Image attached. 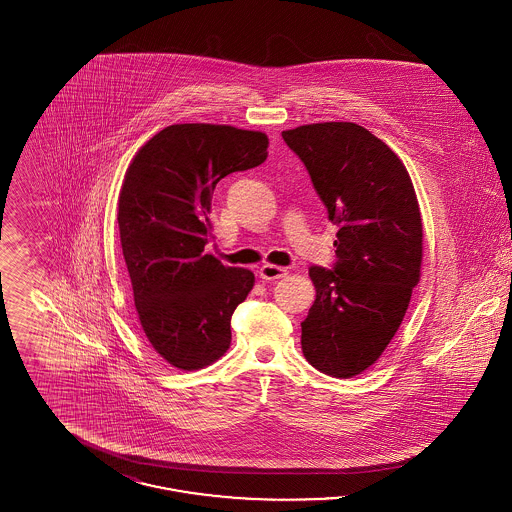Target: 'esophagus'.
I'll list each match as a JSON object with an SVG mask.
<instances>
[{
	"instance_id": "34e87169",
	"label": "esophagus",
	"mask_w": 512,
	"mask_h": 512,
	"mask_svg": "<svg viewBox=\"0 0 512 512\" xmlns=\"http://www.w3.org/2000/svg\"><path fill=\"white\" fill-rule=\"evenodd\" d=\"M288 274V270L284 267H276V265H263L259 268V278L272 282V280H278V278H284Z\"/></svg>"
}]
</instances>
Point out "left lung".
<instances>
[{"mask_svg":"<svg viewBox=\"0 0 512 512\" xmlns=\"http://www.w3.org/2000/svg\"><path fill=\"white\" fill-rule=\"evenodd\" d=\"M338 226L334 270L311 267L317 299L301 349L320 372L353 378L374 365L407 313L422 265V219L411 176L355 122L282 132Z\"/></svg>","mask_w":512,"mask_h":512,"instance_id":"obj_1","label":"left lung"}]
</instances>
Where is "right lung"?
<instances>
[{
  "label": "right lung",
  "instance_id": "add662e5",
  "mask_svg": "<svg viewBox=\"0 0 512 512\" xmlns=\"http://www.w3.org/2000/svg\"><path fill=\"white\" fill-rule=\"evenodd\" d=\"M267 134L228 124H172L147 140L119 195L122 255L151 347L180 370L215 363L230 347V318L255 284L203 249L213 238V190L265 163Z\"/></svg>",
  "mask_w": 512,
  "mask_h": 512
}]
</instances>
